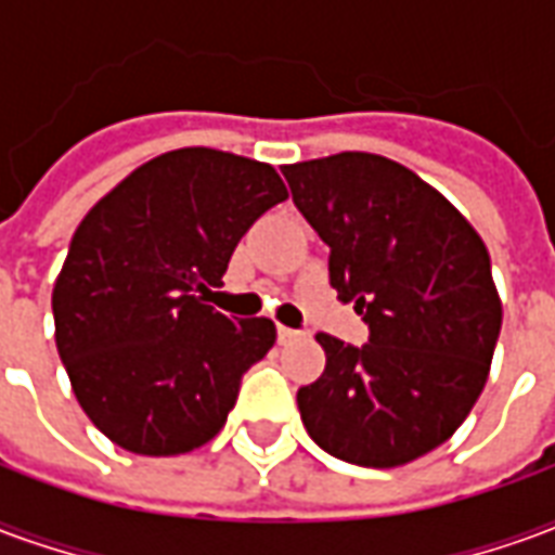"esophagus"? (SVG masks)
Returning <instances> with one entry per match:
<instances>
[{
    "label": "esophagus",
    "instance_id": "34e87169",
    "mask_svg": "<svg viewBox=\"0 0 555 555\" xmlns=\"http://www.w3.org/2000/svg\"><path fill=\"white\" fill-rule=\"evenodd\" d=\"M302 333L300 330H291V326H279V341L282 345H288V341H294V338H300Z\"/></svg>",
    "mask_w": 555,
    "mask_h": 555
}]
</instances>
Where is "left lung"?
Wrapping results in <instances>:
<instances>
[{"label": "left lung", "mask_w": 555, "mask_h": 555, "mask_svg": "<svg viewBox=\"0 0 555 555\" xmlns=\"http://www.w3.org/2000/svg\"><path fill=\"white\" fill-rule=\"evenodd\" d=\"M330 246V285L353 300L365 345L318 333L326 369L297 392L324 452L401 466L461 428L488 384L502 306L473 225L401 163L345 151L282 169Z\"/></svg>", "instance_id": "1"}]
</instances>
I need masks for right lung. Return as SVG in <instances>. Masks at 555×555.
Segmentation results:
<instances>
[{
  "label": "right lung",
  "instance_id": "obj_1",
  "mask_svg": "<svg viewBox=\"0 0 555 555\" xmlns=\"http://www.w3.org/2000/svg\"><path fill=\"white\" fill-rule=\"evenodd\" d=\"M288 198L273 166L181 147L139 166L79 222L55 279V348L79 408L127 452H193L225 425L267 318L207 306L253 222Z\"/></svg>",
  "mask_w": 555,
  "mask_h": 555
}]
</instances>
